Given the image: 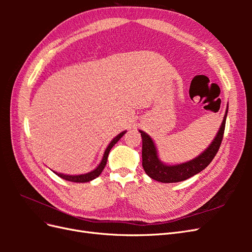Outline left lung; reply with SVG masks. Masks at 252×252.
Masks as SVG:
<instances>
[{"label": "left lung", "mask_w": 252, "mask_h": 252, "mask_svg": "<svg viewBox=\"0 0 252 252\" xmlns=\"http://www.w3.org/2000/svg\"><path fill=\"white\" fill-rule=\"evenodd\" d=\"M228 112V105L223 119L222 124L220 126L219 131L215 139L211 142L209 146L206 148L201 155L196 158L190 159L188 162L175 164V165H167L163 163L158 158V150L156 147L155 142L152 141L151 136L139 130L142 136V165L145 172L147 173L149 178L154 179L158 182L162 183H177L185 181L189 178L193 177L194 174L201 172L207 167L213 158L216 157L217 152L220 146V143L223 140L226 118Z\"/></svg>", "instance_id": "left-lung-1"}]
</instances>
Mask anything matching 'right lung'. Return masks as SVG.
Returning a JSON list of instances; mask_svg holds the SVG:
<instances>
[{
	"label": "right lung",
	"instance_id": "right-lung-1",
	"mask_svg": "<svg viewBox=\"0 0 252 252\" xmlns=\"http://www.w3.org/2000/svg\"><path fill=\"white\" fill-rule=\"evenodd\" d=\"M127 131H122L120 134H118L116 138L112 139V141L108 144L107 148L105 149L104 152V156L102 158V161L100 162V164L97 165V167L95 169H94L93 171L87 172V173H84V174H77V175H70V174H64V173H58L56 171L55 172L57 175H59L60 178H62L66 181H69V182H74V183H87L94 180L95 178H97L98 175H100L104 169V167L106 166V163H107V158H108V155H109V151L111 150V148L114 146V145L117 144V142L123 136Z\"/></svg>",
	"mask_w": 252,
	"mask_h": 252
}]
</instances>
